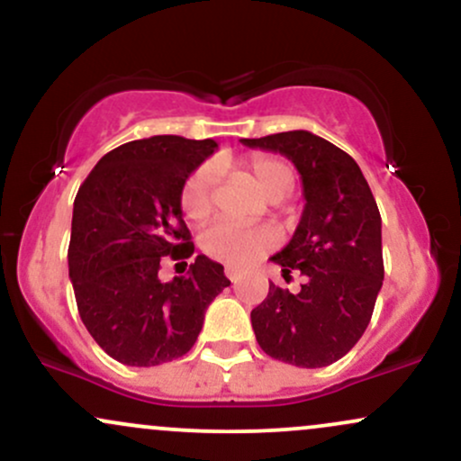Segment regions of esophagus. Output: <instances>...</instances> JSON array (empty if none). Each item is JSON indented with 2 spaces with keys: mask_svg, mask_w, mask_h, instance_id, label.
Masks as SVG:
<instances>
[{
  "mask_svg": "<svg viewBox=\"0 0 461 461\" xmlns=\"http://www.w3.org/2000/svg\"><path fill=\"white\" fill-rule=\"evenodd\" d=\"M225 275H227V279H230L231 284H236L238 279H240V273H238L234 267H227V268H225Z\"/></svg>",
  "mask_w": 461,
  "mask_h": 461,
  "instance_id": "esophagus-1",
  "label": "esophagus"
}]
</instances>
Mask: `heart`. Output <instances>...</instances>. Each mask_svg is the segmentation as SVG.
I'll return each mask as SVG.
<instances>
[{
	"label": "heart",
	"mask_w": 461,
	"mask_h": 461,
	"mask_svg": "<svg viewBox=\"0 0 461 461\" xmlns=\"http://www.w3.org/2000/svg\"><path fill=\"white\" fill-rule=\"evenodd\" d=\"M240 171L253 179L268 201H282L294 188V176L290 167L273 156L256 153L242 160ZM214 182L216 168L212 164L194 168L182 186L179 203L186 219L201 223L214 212ZM275 236L267 227H238L230 223H216L203 231L201 249L205 256L230 264V267H247L256 262L264 251L273 247Z\"/></svg>",
	"instance_id": "obj_1"
}]
</instances>
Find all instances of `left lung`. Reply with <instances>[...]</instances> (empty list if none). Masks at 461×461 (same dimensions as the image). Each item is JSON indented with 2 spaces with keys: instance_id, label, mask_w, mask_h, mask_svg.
Masks as SVG:
<instances>
[{
  "instance_id": "obj_1",
  "label": "left lung",
  "mask_w": 461,
  "mask_h": 461,
  "mask_svg": "<svg viewBox=\"0 0 461 461\" xmlns=\"http://www.w3.org/2000/svg\"><path fill=\"white\" fill-rule=\"evenodd\" d=\"M253 149L282 153L297 167L305 208L293 238L271 260L284 279L301 271L297 294L268 285L251 312L267 356L321 368L347 356L366 331L384 282L382 216L357 162L305 130L242 139Z\"/></svg>"
}]
</instances>
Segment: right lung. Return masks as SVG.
<instances>
[{
    "mask_svg": "<svg viewBox=\"0 0 461 461\" xmlns=\"http://www.w3.org/2000/svg\"><path fill=\"white\" fill-rule=\"evenodd\" d=\"M216 147L212 139L184 136L125 142L77 190L68 277L79 319L116 362L158 366L186 356L208 305L230 285L223 267L205 256L173 282L158 277L164 256L186 260L194 253L179 194Z\"/></svg>",
    "mask_w": 461,
    "mask_h": 461,
    "instance_id": "1",
    "label": "right lung"
}]
</instances>
